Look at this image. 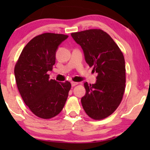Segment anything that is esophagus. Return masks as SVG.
<instances>
[{
	"label": "esophagus",
	"mask_w": 150,
	"mask_h": 150,
	"mask_svg": "<svg viewBox=\"0 0 150 150\" xmlns=\"http://www.w3.org/2000/svg\"><path fill=\"white\" fill-rule=\"evenodd\" d=\"M78 84H79V83H76V82H71V86H72V87H74V86L77 85Z\"/></svg>",
	"instance_id": "obj_1"
}]
</instances>
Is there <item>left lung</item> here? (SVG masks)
Instances as JSON below:
<instances>
[{
	"label": "left lung",
	"instance_id": "obj_1",
	"mask_svg": "<svg viewBox=\"0 0 150 150\" xmlns=\"http://www.w3.org/2000/svg\"><path fill=\"white\" fill-rule=\"evenodd\" d=\"M71 35L83 49L86 63L98 74L95 84H84L83 109L91 118L102 120L110 115L122 100L126 86L124 55L109 35L102 30L90 29Z\"/></svg>",
	"mask_w": 150,
	"mask_h": 150
}]
</instances>
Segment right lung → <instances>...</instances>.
<instances>
[{"instance_id":"obj_1","label":"right lung","mask_w":150,"mask_h":150,"mask_svg":"<svg viewBox=\"0 0 150 150\" xmlns=\"http://www.w3.org/2000/svg\"><path fill=\"white\" fill-rule=\"evenodd\" d=\"M68 38L46 33L35 37L22 50L14 69L17 87L33 113L43 119L54 117L62 110L71 84L50 80L48 71L55 64L56 52Z\"/></svg>"}]
</instances>
